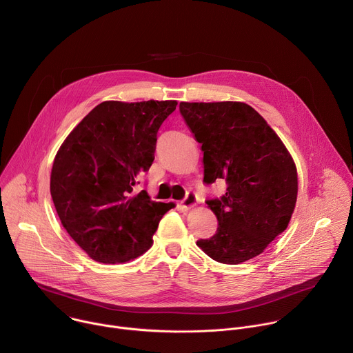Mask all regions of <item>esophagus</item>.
<instances>
[{
  "label": "esophagus",
  "mask_w": 353,
  "mask_h": 353,
  "mask_svg": "<svg viewBox=\"0 0 353 353\" xmlns=\"http://www.w3.org/2000/svg\"><path fill=\"white\" fill-rule=\"evenodd\" d=\"M196 202H198L196 195L194 192H187V196L181 201V206L184 210H190L194 206H196Z\"/></svg>",
  "instance_id": "obj_1"
}]
</instances>
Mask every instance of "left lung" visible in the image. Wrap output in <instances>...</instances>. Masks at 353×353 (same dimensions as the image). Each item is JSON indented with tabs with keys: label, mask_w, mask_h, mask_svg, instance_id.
Instances as JSON below:
<instances>
[{
	"label": "left lung",
	"mask_w": 353,
	"mask_h": 353,
	"mask_svg": "<svg viewBox=\"0 0 353 353\" xmlns=\"http://www.w3.org/2000/svg\"><path fill=\"white\" fill-rule=\"evenodd\" d=\"M180 113L202 145L203 181L227 184L221 198L206 201L217 231L196 245L225 265L261 255L287 228L295 209L298 174L291 154L244 102H180Z\"/></svg>",
	"instance_id": "8db88e82"
}]
</instances>
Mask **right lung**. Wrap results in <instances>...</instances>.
Returning a JSON list of instances; mask_svg holds the SVG:
<instances>
[{
    "mask_svg": "<svg viewBox=\"0 0 353 353\" xmlns=\"http://www.w3.org/2000/svg\"><path fill=\"white\" fill-rule=\"evenodd\" d=\"M177 101L97 105L58 150L50 191L62 225L95 262L126 263L152 247L173 203L133 194L154 162L157 133Z\"/></svg>",
    "mask_w": 353,
    "mask_h": 353,
    "instance_id": "obj_1",
    "label": "right lung"
}]
</instances>
